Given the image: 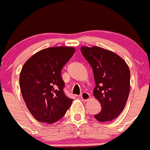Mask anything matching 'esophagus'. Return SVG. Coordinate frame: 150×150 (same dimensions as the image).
Instances as JSON below:
<instances>
[{"label":"esophagus","mask_w":150,"mask_h":150,"mask_svg":"<svg viewBox=\"0 0 150 150\" xmlns=\"http://www.w3.org/2000/svg\"><path fill=\"white\" fill-rule=\"evenodd\" d=\"M81 99L83 101H86V100L90 99V95H89L88 92H82L81 95Z\"/></svg>","instance_id":"obj_1"}]
</instances>
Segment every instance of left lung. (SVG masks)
Here are the masks:
<instances>
[{
    "label": "left lung",
    "instance_id": "obj_1",
    "mask_svg": "<svg viewBox=\"0 0 150 150\" xmlns=\"http://www.w3.org/2000/svg\"><path fill=\"white\" fill-rule=\"evenodd\" d=\"M81 51L92 68L96 84L93 95L101 104L95 117L100 122L112 121L122 112L129 94L128 65L119 55L101 47H82Z\"/></svg>",
    "mask_w": 150,
    "mask_h": 150
}]
</instances>
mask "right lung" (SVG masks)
Segmentation results:
<instances>
[{"instance_id":"1","label":"right lung","mask_w":150,"mask_h":150,"mask_svg":"<svg viewBox=\"0 0 150 150\" xmlns=\"http://www.w3.org/2000/svg\"><path fill=\"white\" fill-rule=\"evenodd\" d=\"M72 47L44 49L33 54L22 67L20 88L28 110L37 121L53 124L72 104L64 92L63 67L75 53Z\"/></svg>"}]
</instances>
